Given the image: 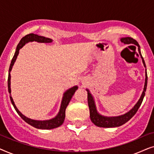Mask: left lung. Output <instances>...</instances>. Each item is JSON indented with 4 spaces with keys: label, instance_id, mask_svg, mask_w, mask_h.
<instances>
[{
    "label": "left lung",
    "instance_id": "left-lung-1",
    "mask_svg": "<svg viewBox=\"0 0 154 154\" xmlns=\"http://www.w3.org/2000/svg\"><path fill=\"white\" fill-rule=\"evenodd\" d=\"M121 41L124 44H127V45H129V44H134V45L137 46L139 53H140V55L141 57V58H142L143 64H144V67H146L144 60L142 56V53H141L140 46L139 45L137 42L134 39L130 37L121 38ZM145 77L146 78H145L144 90H143V92L142 93V95L140 97V100H138V102L136 103V104L134 105L129 111H128V112L125 113V114L118 116H105L101 115L100 113L98 112L97 110L95 101H94L93 96H92V94L90 93L89 90L86 89L88 92V103L90 109V117L92 123H93L95 125L101 128H115L123 125V124L127 123L130 119H131L134 116V114L137 113V111L139 108H140L141 104H142L143 99L144 97L145 92H146V90L147 86L146 69V71H145Z\"/></svg>",
    "mask_w": 154,
    "mask_h": 154
}]
</instances>
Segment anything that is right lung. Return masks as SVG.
Segmentation results:
<instances>
[{"mask_svg":"<svg viewBox=\"0 0 154 154\" xmlns=\"http://www.w3.org/2000/svg\"><path fill=\"white\" fill-rule=\"evenodd\" d=\"M38 42V43H52V39L49 38H46L44 36H41V35H38L37 34H34V33H29V34L25 35L24 37H23L20 43L17 46L16 51L14 52V54L13 56V58L10 63V68H9V73H8V92L10 93V98L11 100V102L12 105H13L14 109L17 111V113L20 115V116L24 120V121L27 123L29 125L33 126L38 129H43V130H50L53 129V128H56L60 127V125H62V123H64V119H65V111L67 106H68L69 103L70 102L71 99L72 97L73 94H74L75 92L78 90V86H73V87L69 88L66 91L64 92V93L63 94V97L62 100V102H61V106L60 111L55 117L52 118L51 119L49 120H45V121H38V120H33L25 116L24 114H22L20 111L18 110V109L17 108L15 104H14L13 99H12L11 96V88H10V80H11V75H10V72H11L12 66L15 62V61L17 58V56L20 52V50L22 48L23 46L25 45V44L28 43L29 42Z\"/></svg>","mask_w":154,"mask_h":154,"instance_id":"right-lung-1","label":"right lung"}]
</instances>
